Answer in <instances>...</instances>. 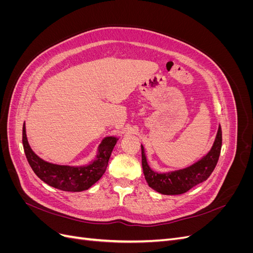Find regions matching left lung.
<instances>
[{
    "instance_id": "left-lung-1",
    "label": "left lung",
    "mask_w": 253,
    "mask_h": 253,
    "mask_svg": "<svg viewBox=\"0 0 253 253\" xmlns=\"http://www.w3.org/2000/svg\"><path fill=\"white\" fill-rule=\"evenodd\" d=\"M221 128L218 127L215 141L210 152L200 162L186 169L170 173H156L148 166L144 150L141 145V164L143 174L149 186L157 192L166 195H178L208 179L218 162L221 149Z\"/></svg>"
}]
</instances>
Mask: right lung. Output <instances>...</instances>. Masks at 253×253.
Here are the masks:
<instances>
[{
    "label": "right lung",
    "mask_w": 253,
    "mask_h": 253,
    "mask_svg": "<svg viewBox=\"0 0 253 253\" xmlns=\"http://www.w3.org/2000/svg\"><path fill=\"white\" fill-rule=\"evenodd\" d=\"M117 140L116 137L104 138L102 143L99 145L97 160L91 165L86 167H70L44 162L30 149L26 138L25 125H23L22 132L23 148L27 162L38 177L53 188L71 192L86 190L101 178L109 165V159Z\"/></svg>",
    "instance_id": "add662e5"
}]
</instances>
